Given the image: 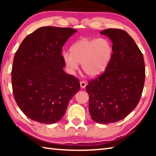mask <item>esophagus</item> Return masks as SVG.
I'll return each instance as SVG.
<instances>
[{
	"instance_id": "34e87169",
	"label": "esophagus",
	"mask_w": 156,
	"mask_h": 156,
	"mask_svg": "<svg viewBox=\"0 0 156 156\" xmlns=\"http://www.w3.org/2000/svg\"><path fill=\"white\" fill-rule=\"evenodd\" d=\"M80 84V87L81 88H84L87 85V83H86V82H84V81H81Z\"/></svg>"
}]
</instances>
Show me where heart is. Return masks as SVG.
<instances>
[{
  "label": "heart",
  "mask_w": 156,
  "mask_h": 156,
  "mask_svg": "<svg viewBox=\"0 0 156 156\" xmlns=\"http://www.w3.org/2000/svg\"><path fill=\"white\" fill-rule=\"evenodd\" d=\"M113 53V44L106 38H83L70 47V54L65 53L63 60L70 70H76L78 63L89 77L99 76L107 69Z\"/></svg>",
  "instance_id": "obj_1"
}]
</instances>
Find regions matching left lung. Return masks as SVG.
<instances>
[{
	"label": "left lung",
	"mask_w": 156,
	"mask_h": 156,
	"mask_svg": "<svg viewBox=\"0 0 156 156\" xmlns=\"http://www.w3.org/2000/svg\"><path fill=\"white\" fill-rule=\"evenodd\" d=\"M113 43V53L107 69L89 81V111L100 124L115 122L128 115L138 105L145 80L144 57L125 31L107 29L100 32Z\"/></svg>",
	"instance_id": "left-lung-1"
}]
</instances>
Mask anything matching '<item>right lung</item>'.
Returning a JSON list of instances; mask_svg holds the SVG:
<instances>
[{
  "mask_svg": "<svg viewBox=\"0 0 156 156\" xmlns=\"http://www.w3.org/2000/svg\"><path fill=\"white\" fill-rule=\"evenodd\" d=\"M77 30L47 26L21 43L12 69L14 99L29 118L53 124L63 117L71 98L80 90L79 80L67 74L62 46Z\"/></svg>",
  "mask_w": 156,
  "mask_h": 156,
  "instance_id": "add662e5",
  "label": "right lung"
}]
</instances>
